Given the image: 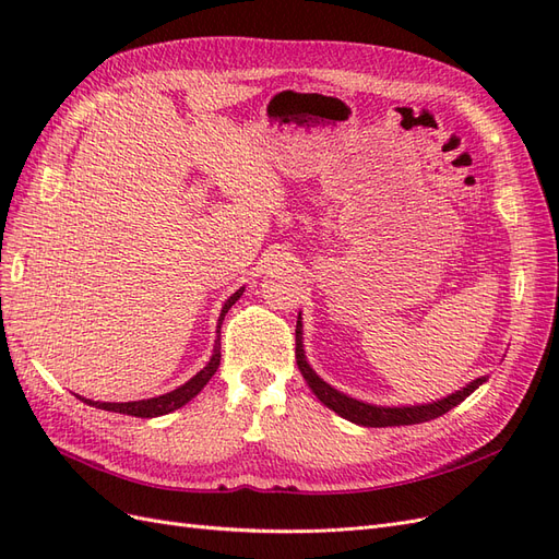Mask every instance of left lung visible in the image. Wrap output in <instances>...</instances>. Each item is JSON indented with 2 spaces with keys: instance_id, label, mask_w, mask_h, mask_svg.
Listing matches in <instances>:
<instances>
[{
  "instance_id": "left-lung-1",
  "label": "left lung",
  "mask_w": 559,
  "mask_h": 559,
  "mask_svg": "<svg viewBox=\"0 0 559 559\" xmlns=\"http://www.w3.org/2000/svg\"><path fill=\"white\" fill-rule=\"evenodd\" d=\"M296 364L298 370L306 378L308 386L312 389V394L331 408L333 413H337L341 417L354 421L359 427H401V425H421V421H429L445 415L448 411H452L454 405H460L466 396H471L480 384L487 382V376L476 378L473 382H468L466 386H462L460 392H454L441 401H431V403H417V405H376V403H366L359 399H352L343 392H337L335 386H331L329 382L321 380L312 366L308 364L306 357V347H302V321L298 314L296 321Z\"/></svg>"
}]
</instances>
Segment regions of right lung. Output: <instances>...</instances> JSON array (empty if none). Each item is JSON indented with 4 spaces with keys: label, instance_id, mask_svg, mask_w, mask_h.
<instances>
[{
    "label": "right lung",
    "instance_id": "right-lung-1",
    "mask_svg": "<svg viewBox=\"0 0 559 559\" xmlns=\"http://www.w3.org/2000/svg\"><path fill=\"white\" fill-rule=\"evenodd\" d=\"M245 294V286H240L238 292H235L222 308V314H218V321H216V341H214V349H212V357L210 361L205 364V368L200 370V373H195L189 382H183L181 386L173 389V392L167 394H160V396H154V399H142V401H128V403H103V401H91V399H83L79 396L83 403L88 405H95V408L99 411H109V413H121V415H132V417H160V415H167L173 413L177 408H181V405L189 403L191 399H195L202 386H205L212 376L216 373L218 364H222V324H224V317L226 312L235 306V302L240 300V296Z\"/></svg>",
    "mask_w": 559,
    "mask_h": 559
}]
</instances>
